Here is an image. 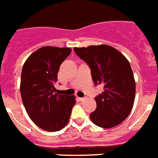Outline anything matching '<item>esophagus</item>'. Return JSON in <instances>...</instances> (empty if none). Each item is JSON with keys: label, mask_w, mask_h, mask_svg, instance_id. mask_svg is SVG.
Listing matches in <instances>:
<instances>
[{"label": "esophagus", "mask_w": 158, "mask_h": 158, "mask_svg": "<svg viewBox=\"0 0 158 158\" xmlns=\"http://www.w3.org/2000/svg\"><path fill=\"white\" fill-rule=\"evenodd\" d=\"M78 99H79V101H80V102H83V101H84L85 98H78Z\"/></svg>", "instance_id": "esophagus-1"}]
</instances>
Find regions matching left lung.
Listing matches in <instances>:
<instances>
[{"mask_svg": "<svg viewBox=\"0 0 158 158\" xmlns=\"http://www.w3.org/2000/svg\"><path fill=\"white\" fill-rule=\"evenodd\" d=\"M74 51L89 64L95 85H104V91L95 98L91 121L104 129L120 125L131 113L135 100V79L129 60L107 44L75 47Z\"/></svg>", "mask_w": 158, "mask_h": 158, "instance_id": "8db88e82", "label": "left lung"}]
</instances>
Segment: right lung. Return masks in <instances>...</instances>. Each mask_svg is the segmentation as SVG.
<instances>
[{
  "label": "right lung",
  "instance_id": "right-lung-1",
  "mask_svg": "<svg viewBox=\"0 0 158 158\" xmlns=\"http://www.w3.org/2000/svg\"><path fill=\"white\" fill-rule=\"evenodd\" d=\"M71 51L70 48L41 47L23 65L20 85L22 102L33 123L45 131L63 129L76 103L75 96L58 94L54 87L60 64Z\"/></svg>",
  "mask_w": 158,
  "mask_h": 158
}]
</instances>
